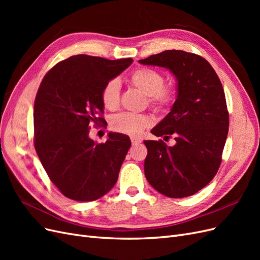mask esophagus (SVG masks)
I'll list each match as a JSON object with an SVG mask.
<instances>
[{
	"mask_svg": "<svg viewBox=\"0 0 260 260\" xmlns=\"http://www.w3.org/2000/svg\"><path fill=\"white\" fill-rule=\"evenodd\" d=\"M131 142L133 145H137V144H140L141 142H142V140L139 139V138H136V137H132L131 138Z\"/></svg>",
	"mask_w": 260,
	"mask_h": 260,
	"instance_id": "1",
	"label": "esophagus"
}]
</instances>
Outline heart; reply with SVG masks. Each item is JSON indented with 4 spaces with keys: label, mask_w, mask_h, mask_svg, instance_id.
<instances>
[{
    "label": "heart",
    "mask_w": 260,
    "mask_h": 260,
    "mask_svg": "<svg viewBox=\"0 0 260 260\" xmlns=\"http://www.w3.org/2000/svg\"><path fill=\"white\" fill-rule=\"evenodd\" d=\"M129 81L141 92L147 95V102L155 111L165 112L170 108L176 100V91L171 86H165V78L161 74L151 68L141 67L136 69L130 77ZM102 103L109 111H115L120 101L119 81L109 80L102 90ZM151 120L145 115L121 113L118 114L111 121V127L124 135L137 137L147 128Z\"/></svg>",
    "instance_id": "heart-1"
}]
</instances>
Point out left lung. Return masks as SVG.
Returning <instances> with one entry per match:
<instances>
[{"instance_id": "1", "label": "left lung", "mask_w": 260, "mask_h": 260, "mask_svg": "<svg viewBox=\"0 0 260 260\" xmlns=\"http://www.w3.org/2000/svg\"><path fill=\"white\" fill-rule=\"evenodd\" d=\"M139 62L167 68L178 81L170 113L152 130L164 140L172 136L176 144L144 141L145 177L168 198L191 196L214 179L221 164L229 130L222 84L209 62L193 53L168 50Z\"/></svg>"}]
</instances>
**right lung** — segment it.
Wrapping results in <instances>:
<instances>
[{"mask_svg":"<svg viewBox=\"0 0 260 260\" xmlns=\"http://www.w3.org/2000/svg\"><path fill=\"white\" fill-rule=\"evenodd\" d=\"M132 61L75 55L55 65L38 90L35 148L52 182L70 200L95 201L117 182L129 137L109 132L100 144L89 132L92 123L105 121L99 116L104 113L102 90Z\"/></svg>","mask_w":260,"mask_h":260,"instance_id":"add662e5","label":"right lung"}]
</instances>
